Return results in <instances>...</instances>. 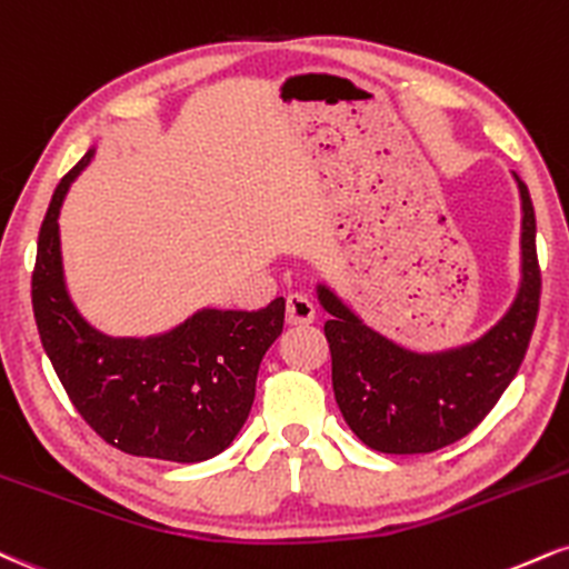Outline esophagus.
<instances>
[{"label": "esophagus", "mask_w": 569, "mask_h": 569, "mask_svg": "<svg viewBox=\"0 0 569 569\" xmlns=\"http://www.w3.org/2000/svg\"><path fill=\"white\" fill-rule=\"evenodd\" d=\"M286 320L293 326H302V323H312L315 320V302L305 293H289L286 299Z\"/></svg>", "instance_id": "1"}]
</instances>
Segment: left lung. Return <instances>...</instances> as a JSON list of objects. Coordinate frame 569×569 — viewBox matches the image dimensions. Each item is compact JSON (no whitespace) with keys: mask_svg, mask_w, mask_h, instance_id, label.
Masks as SVG:
<instances>
[{"mask_svg":"<svg viewBox=\"0 0 569 569\" xmlns=\"http://www.w3.org/2000/svg\"><path fill=\"white\" fill-rule=\"evenodd\" d=\"M517 177V174H515ZM522 196V286L503 320L475 345L416 355L360 323L326 286L320 302L331 320V385L350 429L379 453H432L467 437L490 413L522 366L540 305L536 211Z\"/></svg>","mask_w":569,"mask_h":569,"instance_id":"left-lung-1","label":"left lung"}]
</instances>
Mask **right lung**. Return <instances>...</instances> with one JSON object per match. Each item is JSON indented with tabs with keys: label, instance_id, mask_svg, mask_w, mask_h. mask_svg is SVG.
<instances>
[{
	"label": "right lung",
	"instance_id": "add662e5",
	"mask_svg": "<svg viewBox=\"0 0 569 569\" xmlns=\"http://www.w3.org/2000/svg\"><path fill=\"white\" fill-rule=\"evenodd\" d=\"M89 159L92 150L54 188L39 230L31 276L39 339L68 400L108 445L159 461H207L249 419L259 362L283 331L286 299L257 312L203 310L146 341L89 328L66 293L58 236L60 203Z\"/></svg>",
	"mask_w": 569,
	"mask_h": 569
}]
</instances>
